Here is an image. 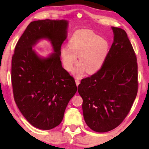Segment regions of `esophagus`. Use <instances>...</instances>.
Listing matches in <instances>:
<instances>
[{
  "mask_svg": "<svg viewBox=\"0 0 149 149\" xmlns=\"http://www.w3.org/2000/svg\"><path fill=\"white\" fill-rule=\"evenodd\" d=\"M75 83H76L77 86H78V85L80 84V81L78 79H75Z\"/></svg>",
  "mask_w": 149,
  "mask_h": 149,
  "instance_id": "34e87169",
  "label": "esophagus"
}]
</instances>
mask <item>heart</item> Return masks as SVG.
Segmentation results:
<instances>
[{
	"label": "heart",
	"mask_w": 149,
	"mask_h": 149,
	"mask_svg": "<svg viewBox=\"0 0 149 149\" xmlns=\"http://www.w3.org/2000/svg\"><path fill=\"white\" fill-rule=\"evenodd\" d=\"M68 47L61 50L64 66L68 71L72 70L77 62L76 57H79L78 63L80 65L75 72L81 75L84 70L92 74L100 69L108 54L109 43L91 30L81 29L72 35Z\"/></svg>",
	"instance_id": "1"
}]
</instances>
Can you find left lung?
Segmentation results:
<instances>
[{"instance_id": "8db88e82", "label": "left lung", "mask_w": 149, "mask_h": 149, "mask_svg": "<svg viewBox=\"0 0 149 149\" xmlns=\"http://www.w3.org/2000/svg\"><path fill=\"white\" fill-rule=\"evenodd\" d=\"M114 42L99 70L78 85L87 125L97 132H107L122 123L129 114L138 91L137 57L124 30L112 27Z\"/></svg>"}]
</instances>
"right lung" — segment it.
<instances>
[{"mask_svg": "<svg viewBox=\"0 0 149 149\" xmlns=\"http://www.w3.org/2000/svg\"><path fill=\"white\" fill-rule=\"evenodd\" d=\"M68 22L46 19L30 23L17 41L12 58L14 99L25 118L34 127L49 130L61 123L70 100L77 91L75 79L62 66L61 47ZM49 38L55 53L47 59L32 47Z\"/></svg>", "mask_w": 149, "mask_h": 149, "instance_id": "obj_1", "label": "right lung"}]
</instances>
